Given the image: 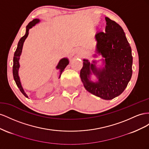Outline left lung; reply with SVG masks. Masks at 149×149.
I'll use <instances>...</instances> for the list:
<instances>
[{"instance_id": "8db88e82", "label": "left lung", "mask_w": 149, "mask_h": 149, "mask_svg": "<svg viewBox=\"0 0 149 149\" xmlns=\"http://www.w3.org/2000/svg\"><path fill=\"white\" fill-rule=\"evenodd\" d=\"M105 32L95 34L97 52L104 58L105 67L97 69L95 64L84 59L80 77L86 90L105 100H111L120 95L132 75V56L129 42L120 25L105 17ZM95 63V61H93ZM93 72L98 81L90 80Z\"/></svg>"}]
</instances>
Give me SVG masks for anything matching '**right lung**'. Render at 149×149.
Here are the masks:
<instances>
[{"label": "right lung", "instance_id": "obj_1", "mask_svg": "<svg viewBox=\"0 0 149 149\" xmlns=\"http://www.w3.org/2000/svg\"><path fill=\"white\" fill-rule=\"evenodd\" d=\"M39 21H40L39 19H33L32 21H31V22H30L29 23V24L27 25L26 33H25V36L21 38L20 40L19 41L17 47V49L14 53V58H13V69H12V71H13V76H14V80L17 84V87L19 88V90L20 91V92H22L23 93V95L26 97H28V96L27 95L26 93H25L22 86H21V83L20 82V79H19V74H18V71H19V69L20 67L19 58H20L21 53H22V50L24 42L25 40L26 39V38L27 37V36L29 35V29L32 28L33 26H34V25L37 23L39 22ZM68 64H69V60H68V59L66 58H63L61 59L60 61H59L58 65L56 67L57 69H60V75H59V78L61 77V75L62 73V72L63 71V70L65 69V68L66 67V66Z\"/></svg>", "mask_w": 149, "mask_h": 149}]
</instances>
